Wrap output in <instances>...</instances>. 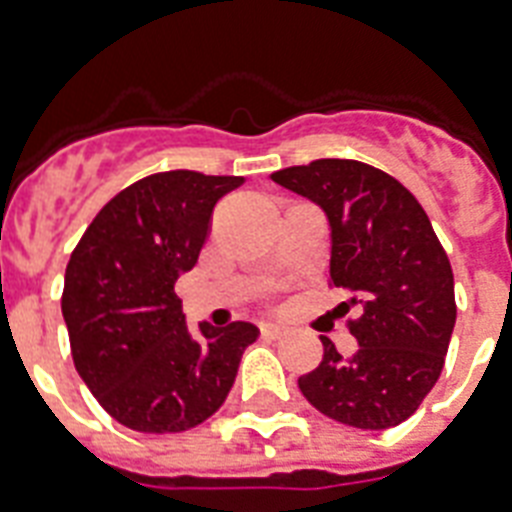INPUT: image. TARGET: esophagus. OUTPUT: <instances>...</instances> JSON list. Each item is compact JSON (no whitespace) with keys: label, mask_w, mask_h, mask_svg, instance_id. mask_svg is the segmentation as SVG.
Returning a JSON list of instances; mask_svg holds the SVG:
<instances>
[{"label":"esophagus","mask_w":512,"mask_h":512,"mask_svg":"<svg viewBox=\"0 0 512 512\" xmlns=\"http://www.w3.org/2000/svg\"><path fill=\"white\" fill-rule=\"evenodd\" d=\"M260 332H263V337H271V340H276V337L287 335L289 327L287 324H281V321H265V324H260Z\"/></svg>","instance_id":"34e87169"}]
</instances>
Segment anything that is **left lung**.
<instances>
[{
	"label": "left lung",
	"instance_id": "8db88e82",
	"mask_svg": "<svg viewBox=\"0 0 512 512\" xmlns=\"http://www.w3.org/2000/svg\"><path fill=\"white\" fill-rule=\"evenodd\" d=\"M271 180L324 209L329 279L361 305V319L350 321L356 353L340 356L321 337L324 358L297 385L342 425L393 428L417 412L444 369L457 321L449 257L420 201L369 164L319 159Z\"/></svg>",
	"mask_w": 512,
	"mask_h": 512
}]
</instances>
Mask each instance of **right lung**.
Wrapping results in <instances>:
<instances>
[{
    "label": "right lung",
    "instance_id": "1",
    "mask_svg": "<svg viewBox=\"0 0 512 512\" xmlns=\"http://www.w3.org/2000/svg\"><path fill=\"white\" fill-rule=\"evenodd\" d=\"M241 183L191 170L143 177L100 209L68 260L60 308L76 372L127 428L180 433L212 417L260 335L249 321H201L193 335L175 295L212 209Z\"/></svg>",
    "mask_w": 512,
    "mask_h": 512
}]
</instances>
